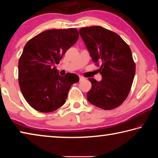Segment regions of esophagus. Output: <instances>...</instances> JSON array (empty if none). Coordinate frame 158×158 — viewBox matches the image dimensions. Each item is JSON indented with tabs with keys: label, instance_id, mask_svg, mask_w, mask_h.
Segmentation results:
<instances>
[{
	"label": "esophagus",
	"instance_id": "obj_1",
	"mask_svg": "<svg viewBox=\"0 0 158 158\" xmlns=\"http://www.w3.org/2000/svg\"><path fill=\"white\" fill-rule=\"evenodd\" d=\"M79 81H82V80H84L85 78L84 77H82V76H79Z\"/></svg>",
	"mask_w": 158,
	"mask_h": 158
}]
</instances>
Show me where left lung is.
<instances>
[{
	"mask_svg": "<svg viewBox=\"0 0 158 158\" xmlns=\"http://www.w3.org/2000/svg\"><path fill=\"white\" fill-rule=\"evenodd\" d=\"M79 33L92 60L102 77L100 81L89 79L92 87L87 99L92 105L105 110L118 107L129 95L136 65L128 44L117 33L102 26L84 27Z\"/></svg>",
	"mask_w": 158,
	"mask_h": 158,
	"instance_id": "1",
	"label": "left lung"
}]
</instances>
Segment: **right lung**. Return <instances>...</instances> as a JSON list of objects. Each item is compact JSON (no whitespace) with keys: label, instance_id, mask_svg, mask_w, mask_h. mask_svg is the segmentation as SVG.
<instances>
[{"label":"right lung","instance_id":"right-lung-1","mask_svg":"<svg viewBox=\"0 0 158 158\" xmlns=\"http://www.w3.org/2000/svg\"><path fill=\"white\" fill-rule=\"evenodd\" d=\"M76 28L52 29L28 41L19 60V84L26 102L35 110L48 113L65 102L71 85L79 81L75 74L60 76L54 64L76 43Z\"/></svg>","mask_w":158,"mask_h":158}]
</instances>
